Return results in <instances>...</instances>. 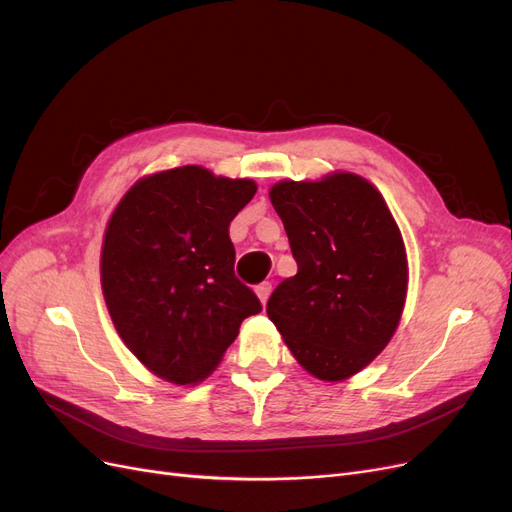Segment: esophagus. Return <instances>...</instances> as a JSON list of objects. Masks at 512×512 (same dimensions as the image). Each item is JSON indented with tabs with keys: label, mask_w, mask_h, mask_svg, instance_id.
I'll list each match as a JSON object with an SVG mask.
<instances>
[{
	"label": "esophagus",
	"mask_w": 512,
	"mask_h": 512,
	"mask_svg": "<svg viewBox=\"0 0 512 512\" xmlns=\"http://www.w3.org/2000/svg\"><path fill=\"white\" fill-rule=\"evenodd\" d=\"M271 290H273L271 282H262V284H258V286H256V294H258V299L262 301V305H265V303L269 301V294H271Z\"/></svg>",
	"instance_id": "obj_1"
}]
</instances>
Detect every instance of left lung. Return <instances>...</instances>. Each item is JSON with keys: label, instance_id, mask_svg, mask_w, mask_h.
<instances>
[{"label": "left lung", "instance_id": "8db88e82", "mask_svg": "<svg viewBox=\"0 0 512 512\" xmlns=\"http://www.w3.org/2000/svg\"><path fill=\"white\" fill-rule=\"evenodd\" d=\"M269 196L297 275L273 290L267 314L309 374L346 380L384 350L404 312V239L382 194L359 175L280 181Z\"/></svg>", "mask_w": 512, "mask_h": 512}]
</instances>
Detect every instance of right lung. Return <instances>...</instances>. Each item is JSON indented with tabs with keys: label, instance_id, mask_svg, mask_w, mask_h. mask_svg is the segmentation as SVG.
<instances>
[{
	"label": "right lung",
	"instance_id": "obj_1",
	"mask_svg": "<svg viewBox=\"0 0 512 512\" xmlns=\"http://www.w3.org/2000/svg\"><path fill=\"white\" fill-rule=\"evenodd\" d=\"M252 179L179 166L136 181L106 226L100 275L108 314L153 374L196 384L218 367L262 305L235 275L228 226Z\"/></svg>",
	"mask_w": 512,
	"mask_h": 512
}]
</instances>
